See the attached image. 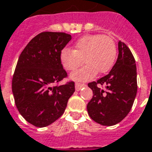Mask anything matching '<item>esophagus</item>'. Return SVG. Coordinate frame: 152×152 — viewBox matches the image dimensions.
I'll return each mask as SVG.
<instances>
[{"label": "esophagus", "mask_w": 152, "mask_h": 152, "mask_svg": "<svg viewBox=\"0 0 152 152\" xmlns=\"http://www.w3.org/2000/svg\"><path fill=\"white\" fill-rule=\"evenodd\" d=\"M85 86H86V85H85V84L76 83V85H75V89H76V91H79Z\"/></svg>", "instance_id": "obj_1"}]
</instances>
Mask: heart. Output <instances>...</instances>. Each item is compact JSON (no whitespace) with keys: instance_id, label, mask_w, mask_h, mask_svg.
Returning <instances> with one entry per match:
<instances>
[{"instance_id":"heart-1","label":"heart","mask_w":152,"mask_h":152,"mask_svg":"<svg viewBox=\"0 0 152 152\" xmlns=\"http://www.w3.org/2000/svg\"><path fill=\"white\" fill-rule=\"evenodd\" d=\"M116 57V43L111 37L89 34L78 39L73 50L65 48L61 51L60 60L66 71H75L83 61L86 62L82 68L71 74V79L87 81L93 79L98 72H108L113 67Z\"/></svg>"}]
</instances>
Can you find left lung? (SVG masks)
<instances>
[{"label": "left lung", "mask_w": 152, "mask_h": 152, "mask_svg": "<svg viewBox=\"0 0 152 152\" xmlns=\"http://www.w3.org/2000/svg\"><path fill=\"white\" fill-rule=\"evenodd\" d=\"M104 84L105 90L99 85ZM93 97L87 104L88 114L103 126L118 124L130 112L137 95V67L128 47L118 42V56L107 76L88 84Z\"/></svg>", "instance_id": "8db88e82"}]
</instances>
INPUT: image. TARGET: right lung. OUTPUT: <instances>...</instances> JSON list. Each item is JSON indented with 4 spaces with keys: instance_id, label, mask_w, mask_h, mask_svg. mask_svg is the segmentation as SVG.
<instances>
[{
    "instance_id": "1",
    "label": "right lung",
    "mask_w": 152,
    "mask_h": 152,
    "mask_svg": "<svg viewBox=\"0 0 152 152\" xmlns=\"http://www.w3.org/2000/svg\"><path fill=\"white\" fill-rule=\"evenodd\" d=\"M72 36L43 32L22 51L12 80L15 105L25 120L38 128L52 124L65 111L75 91L72 81L55 86L66 76L60 60Z\"/></svg>"
}]
</instances>
